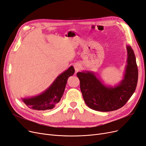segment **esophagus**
<instances>
[{
	"label": "esophagus",
	"mask_w": 146,
	"mask_h": 146,
	"mask_svg": "<svg viewBox=\"0 0 146 146\" xmlns=\"http://www.w3.org/2000/svg\"><path fill=\"white\" fill-rule=\"evenodd\" d=\"M74 67L75 69V71L78 72L80 69V64H79V63H76V64L74 65Z\"/></svg>",
	"instance_id": "esophagus-1"
}]
</instances>
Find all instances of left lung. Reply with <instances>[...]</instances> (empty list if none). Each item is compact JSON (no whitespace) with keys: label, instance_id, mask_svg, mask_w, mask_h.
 Masks as SVG:
<instances>
[{"label":"left lung","instance_id":"8db88e82","mask_svg":"<svg viewBox=\"0 0 146 146\" xmlns=\"http://www.w3.org/2000/svg\"><path fill=\"white\" fill-rule=\"evenodd\" d=\"M127 60L122 79L114 86L106 85L92 71L78 72L80 90L86 104L100 111H111L122 107L132 96L137 85L138 72L132 47L126 45Z\"/></svg>","mask_w":146,"mask_h":146}]
</instances>
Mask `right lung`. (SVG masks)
Returning a JSON list of instances; mask_svg holds the SVG:
<instances>
[{"label": "right lung", "instance_id": "right-lung-1", "mask_svg": "<svg viewBox=\"0 0 146 146\" xmlns=\"http://www.w3.org/2000/svg\"><path fill=\"white\" fill-rule=\"evenodd\" d=\"M74 73L73 66L59 74L46 90L37 95L21 100L30 109L36 110H46L53 109L64 94L68 78Z\"/></svg>", "mask_w": 146, "mask_h": 146}]
</instances>
